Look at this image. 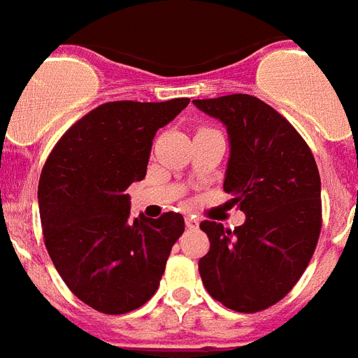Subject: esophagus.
Here are the masks:
<instances>
[{
	"mask_svg": "<svg viewBox=\"0 0 358 358\" xmlns=\"http://www.w3.org/2000/svg\"><path fill=\"white\" fill-rule=\"evenodd\" d=\"M185 224H187L188 229H196L197 225H199V222H197L194 216H187V218H185Z\"/></svg>",
	"mask_w": 358,
	"mask_h": 358,
	"instance_id": "esophagus-1",
	"label": "esophagus"
}]
</instances>
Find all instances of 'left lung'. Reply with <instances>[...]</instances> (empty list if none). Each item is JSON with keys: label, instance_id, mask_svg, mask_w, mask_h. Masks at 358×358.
<instances>
[{"label": "left lung", "instance_id": "8db88e82", "mask_svg": "<svg viewBox=\"0 0 358 358\" xmlns=\"http://www.w3.org/2000/svg\"><path fill=\"white\" fill-rule=\"evenodd\" d=\"M222 120L231 142L224 190L245 222L199 224L210 250L199 259L207 292L236 313H260L287 296L322 231V182L307 142L282 114L250 94L194 99Z\"/></svg>", "mask_w": 358, "mask_h": 358}]
</instances>
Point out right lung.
I'll use <instances>...</instances> for the list:
<instances>
[{"label": "right lung", "instance_id": "1", "mask_svg": "<svg viewBox=\"0 0 358 358\" xmlns=\"http://www.w3.org/2000/svg\"><path fill=\"white\" fill-rule=\"evenodd\" d=\"M188 103H103L62 134L42 168L45 250L71 294L98 313L142 307L157 292L185 231L179 213L131 218L125 190L145 177L157 131Z\"/></svg>", "mask_w": 358, "mask_h": 358}]
</instances>
